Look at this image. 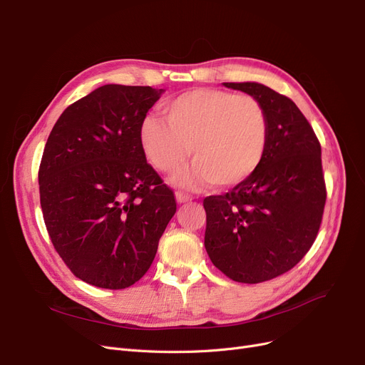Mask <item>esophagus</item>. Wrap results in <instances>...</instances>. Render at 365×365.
I'll return each mask as SVG.
<instances>
[{
  "instance_id": "1",
  "label": "esophagus",
  "mask_w": 365,
  "mask_h": 365,
  "mask_svg": "<svg viewBox=\"0 0 365 365\" xmlns=\"http://www.w3.org/2000/svg\"><path fill=\"white\" fill-rule=\"evenodd\" d=\"M175 197H177V202H178V203H187V202H192V200H193L192 196L184 193V192H177V193H175Z\"/></svg>"
}]
</instances>
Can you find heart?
Returning a JSON list of instances; mask_svg holds the SVG:
<instances>
[{"label": "heart", "mask_w": 365, "mask_h": 365, "mask_svg": "<svg viewBox=\"0 0 365 365\" xmlns=\"http://www.w3.org/2000/svg\"><path fill=\"white\" fill-rule=\"evenodd\" d=\"M163 118L147 117L140 140L150 163L175 172L192 154L193 166L178 173L185 187L215 184L233 188L262 165L269 140L264 107L251 95L221 89H193L170 99Z\"/></svg>", "instance_id": "heart-1"}]
</instances>
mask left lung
<instances>
[{
	"label": "left lung",
	"instance_id": "1",
	"mask_svg": "<svg viewBox=\"0 0 365 365\" xmlns=\"http://www.w3.org/2000/svg\"><path fill=\"white\" fill-rule=\"evenodd\" d=\"M224 86L262 102L269 140L247 181L203 199L205 248L230 279L258 284L291 270L314 245L327 199L321 144L288 96L259 83Z\"/></svg>",
	"mask_w": 365,
	"mask_h": 365
}]
</instances>
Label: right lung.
<instances>
[{"label": "right lung", "mask_w": 365, "mask_h": 365, "mask_svg": "<svg viewBox=\"0 0 365 365\" xmlns=\"http://www.w3.org/2000/svg\"><path fill=\"white\" fill-rule=\"evenodd\" d=\"M162 92L106 84L71 103L47 138L38 169L46 229L66 267L91 285L140 281L177 211L140 140Z\"/></svg>", "instance_id": "obj_1"}]
</instances>
